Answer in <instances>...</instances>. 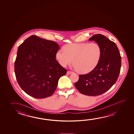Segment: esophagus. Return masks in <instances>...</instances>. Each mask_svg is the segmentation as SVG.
Masks as SVG:
<instances>
[{"instance_id":"34e87169","label":"esophagus","mask_w":134,"mask_h":134,"mask_svg":"<svg viewBox=\"0 0 134 134\" xmlns=\"http://www.w3.org/2000/svg\"><path fill=\"white\" fill-rule=\"evenodd\" d=\"M72 72H71V71H68L67 72V74H70L71 73H72Z\"/></svg>"}]
</instances>
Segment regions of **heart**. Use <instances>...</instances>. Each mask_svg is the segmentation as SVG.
<instances>
[{
	"mask_svg": "<svg viewBox=\"0 0 134 134\" xmlns=\"http://www.w3.org/2000/svg\"><path fill=\"white\" fill-rule=\"evenodd\" d=\"M63 49L56 53L55 57L58 63L65 67L73 61V68L82 74L93 70L101 57V48L95 42L67 44Z\"/></svg>",
	"mask_w": 134,
	"mask_h": 134,
	"instance_id": "obj_1",
	"label": "heart"
}]
</instances>
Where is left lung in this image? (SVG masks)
Returning <instances> with one entry per match:
<instances>
[{
    "label": "left lung",
    "instance_id": "left-lung-1",
    "mask_svg": "<svg viewBox=\"0 0 134 134\" xmlns=\"http://www.w3.org/2000/svg\"><path fill=\"white\" fill-rule=\"evenodd\" d=\"M89 41H94L100 46L101 57L93 70L79 75L74 85L83 94L97 96L107 92L115 83L121 70V57L115 43L104 35H93Z\"/></svg>",
    "mask_w": 134,
    "mask_h": 134
}]
</instances>
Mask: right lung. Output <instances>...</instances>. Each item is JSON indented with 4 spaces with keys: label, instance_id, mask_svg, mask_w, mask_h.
<instances>
[{
    "label": "right lung",
    "instance_id": "obj_1",
    "mask_svg": "<svg viewBox=\"0 0 134 134\" xmlns=\"http://www.w3.org/2000/svg\"><path fill=\"white\" fill-rule=\"evenodd\" d=\"M59 45L33 35L18 48L14 71L18 83L29 96L37 99L51 96L60 78L67 73L55 59Z\"/></svg>",
    "mask_w": 134,
    "mask_h": 134
}]
</instances>
